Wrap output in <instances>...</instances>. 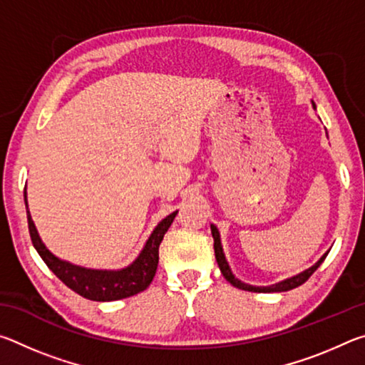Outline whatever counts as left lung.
Here are the masks:
<instances>
[{"instance_id": "obj_1", "label": "left lung", "mask_w": 365, "mask_h": 365, "mask_svg": "<svg viewBox=\"0 0 365 365\" xmlns=\"http://www.w3.org/2000/svg\"><path fill=\"white\" fill-rule=\"evenodd\" d=\"M316 108V106H314ZM211 232H212V238H214V252H215V261L219 264V269L222 272V275L225 277L227 282H230L233 287H237L240 289H245V292H255V293H280V292H289V289H293L296 287H299L304 283L309 277H311L314 272L319 269V265L325 261L327 255H329V251L325 252V255L319 259V261L312 265V267L306 269L304 272H301V274L294 275V277H289L287 280H282L279 283H275V285H270V287H252L248 285V283H243L242 280L235 279V275L232 274L230 267H228V262L225 259L224 255V250H222V243H220V235L219 230L215 225H211Z\"/></svg>"}]
</instances>
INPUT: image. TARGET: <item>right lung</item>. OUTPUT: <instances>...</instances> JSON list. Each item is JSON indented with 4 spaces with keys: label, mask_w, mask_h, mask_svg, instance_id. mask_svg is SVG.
<instances>
[{
    "label": "right lung",
    "mask_w": 365,
    "mask_h": 365,
    "mask_svg": "<svg viewBox=\"0 0 365 365\" xmlns=\"http://www.w3.org/2000/svg\"><path fill=\"white\" fill-rule=\"evenodd\" d=\"M24 200H26L27 207L30 238H32V243L35 250L38 251L40 257L64 285L69 287L72 292L91 301L123 299L143 292V289L150 287L159 262V245L177 215L175 211L159 222L158 227L153 230L151 237L148 238L145 248L141 250L138 257L128 267L120 270H96L80 267V265H73L67 261H61L59 257L54 256L46 248L45 243L41 242L40 235L36 232L32 215L29 212L27 193H24Z\"/></svg>",
    "instance_id": "1"
}]
</instances>
